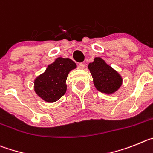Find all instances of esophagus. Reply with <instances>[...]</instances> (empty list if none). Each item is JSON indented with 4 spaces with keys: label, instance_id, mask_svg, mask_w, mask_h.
<instances>
[{
    "label": "esophagus",
    "instance_id": "obj_1",
    "mask_svg": "<svg viewBox=\"0 0 153 153\" xmlns=\"http://www.w3.org/2000/svg\"><path fill=\"white\" fill-rule=\"evenodd\" d=\"M78 69H84V68H85V64L82 62L80 63V64L78 65Z\"/></svg>",
    "mask_w": 153,
    "mask_h": 153
}]
</instances>
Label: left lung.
<instances>
[{"mask_svg":"<svg viewBox=\"0 0 153 153\" xmlns=\"http://www.w3.org/2000/svg\"><path fill=\"white\" fill-rule=\"evenodd\" d=\"M88 68L94 80V85L99 91L112 94L120 88L122 78L112 67L107 64L101 58H95L89 63Z\"/></svg>","mask_w":153,"mask_h":153,"instance_id":"left-lung-1","label":"left lung"}]
</instances>
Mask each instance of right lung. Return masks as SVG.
<instances>
[{"instance_id":"obj_1","label":"right lung","mask_w":153,"mask_h":153,"mask_svg":"<svg viewBox=\"0 0 153 153\" xmlns=\"http://www.w3.org/2000/svg\"><path fill=\"white\" fill-rule=\"evenodd\" d=\"M75 68L76 64L70 59H56L48 65L44 73L36 78L34 89L37 95L46 102H56L65 94L68 74Z\"/></svg>"}]
</instances>
